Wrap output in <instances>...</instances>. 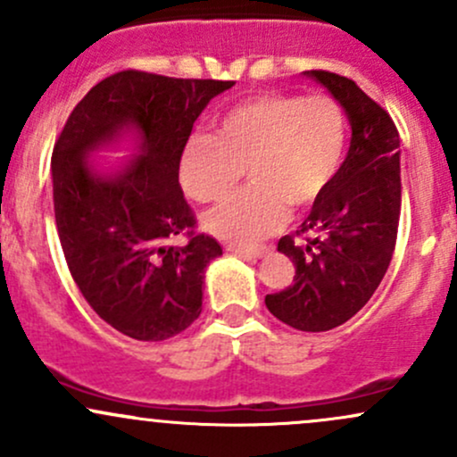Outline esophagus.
I'll return each mask as SVG.
<instances>
[{
  "label": "esophagus",
  "mask_w": 457,
  "mask_h": 457,
  "mask_svg": "<svg viewBox=\"0 0 457 457\" xmlns=\"http://www.w3.org/2000/svg\"><path fill=\"white\" fill-rule=\"evenodd\" d=\"M227 250H228V253L239 254V257H244V259H262V257H266V254L270 253V248H268V246L244 248V246H235V244H228Z\"/></svg>",
  "instance_id": "esophagus-1"
}]
</instances>
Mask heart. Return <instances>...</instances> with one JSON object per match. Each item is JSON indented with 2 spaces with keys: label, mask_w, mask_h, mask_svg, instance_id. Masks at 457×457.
I'll list each match as a JSON object with an SVG mask.
<instances>
[{
  "label": "heart",
  "mask_w": 457,
  "mask_h": 457,
  "mask_svg": "<svg viewBox=\"0 0 457 457\" xmlns=\"http://www.w3.org/2000/svg\"><path fill=\"white\" fill-rule=\"evenodd\" d=\"M346 120L327 96L263 93L233 106L215 135L195 132L180 159L183 187L198 203L237 191L204 215V227L235 244L262 239L286 222L287 207H312L340 168Z\"/></svg>",
  "instance_id": "b5f03b06"
}]
</instances>
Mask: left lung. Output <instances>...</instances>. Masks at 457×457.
<instances>
[{
  "instance_id": "left-lung-1",
  "label": "left lung",
  "mask_w": 457,
  "mask_h": 457,
  "mask_svg": "<svg viewBox=\"0 0 457 457\" xmlns=\"http://www.w3.org/2000/svg\"><path fill=\"white\" fill-rule=\"evenodd\" d=\"M305 76L345 109L351 148L296 235L278 239L296 277L268 294L266 307L286 325L318 333L355 316L390 266L401 215V141L392 117L355 82L322 70Z\"/></svg>"
}]
</instances>
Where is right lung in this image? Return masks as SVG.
Here are the masks:
<instances>
[{
    "mask_svg": "<svg viewBox=\"0 0 457 457\" xmlns=\"http://www.w3.org/2000/svg\"><path fill=\"white\" fill-rule=\"evenodd\" d=\"M233 85L112 73L78 102L54 144V215L73 281L102 320L135 340H168L203 312L204 268L222 248L194 230L179 168L194 121ZM124 134L137 141L136 159L97 172L88 156ZM176 234L188 244L171 245Z\"/></svg>",
    "mask_w": 457,
    "mask_h": 457,
    "instance_id": "right-lung-1",
    "label": "right lung"
}]
</instances>
